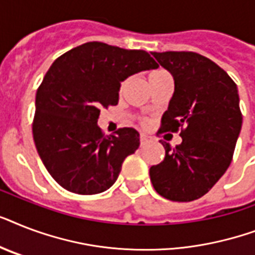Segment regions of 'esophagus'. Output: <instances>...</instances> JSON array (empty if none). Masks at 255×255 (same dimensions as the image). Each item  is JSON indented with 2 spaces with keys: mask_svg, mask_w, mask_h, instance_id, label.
Masks as SVG:
<instances>
[{
  "mask_svg": "<svg viewBox=\"0 0 255 255\" xmlns=\"http://www.w3.org/2000/svg\"><path fill=\"white\" fill-rule=\"evenodd\" d=\"M148 141H149V136L141 133V135H140V144H141V145H144V144H147Z\"/></svg>",
  "mask_w": 255,
  "mask_h": 255,
  "instance_id": "esophagus-1",
  "label": "esophagus"
}]
</instances>
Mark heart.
I'll use <instances>...</instances> for the list:
<instances>
[{"instance_id":"1","label":"heart","mask_w":255,"mask_h":255,"mask_svg":"<svg viewBox=\"0 0 255 255\" xmlns=\"http://www.w3.org/2000/svg\"><path fill=\"white\" fill-rule=\"evenodd\" d=\"M161 74H167V71H164V70H157V71H153V73L149 74V78H153L156 77V75H161Z\"/></svg>"}]
</instances>
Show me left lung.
Segmentation results:
<instances>
[{
	"instance_id": "8db88e82",
	"label": "left lung",
	"mask_w": 255,
	"mask_h": 255,
	"mask_svg": "<svg viewBox=\"0 0 255 255\" xmlns=\"http://www.w3.org/2000/svg\"><path fill=\"white\" fill-rule=\"evenodd\" d=\"M174 81L160 132H177L174 148L160 140L165 157L149 169L152 185L170 201H193L208 193L233 159L242 127L237 85L226 71L192 51L152 53Z\"/></svg>"
}]
</instances>
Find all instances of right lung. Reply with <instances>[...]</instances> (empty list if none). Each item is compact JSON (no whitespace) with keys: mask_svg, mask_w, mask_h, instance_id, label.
I'll return each mask as SVG.
<instances>
[{"mask_svg":"<svg viewBox=\"0 0 255 255\" xmlns=\"http://www.w3.org/2000/svg\"><path fill=\"white\" fill-rule=\"evenodd\" d=\"M144 50L87 42L54 61L35 95L33 137L51 177L69 192L102 193L114 185L128 155L140 145L139 132L120 128L104 136L100 110L116 106L122 82L157 69Z\"/></svg>","mask_w":255,"mask_h":255,"instance_id":"obj_1","label":"right lung"}]
</instances>
